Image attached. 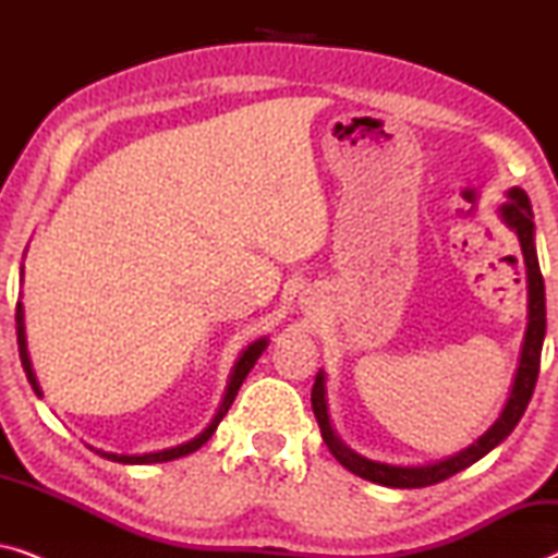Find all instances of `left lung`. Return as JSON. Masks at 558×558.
Segmentation results:
<instances>
[{
  "mask_svg": "<svg viewBox=\"0 0 558 558\" xmlns=\"http://www.w3.org/2000/svg\"><path fill=\"white\" fill-rule=\"evenodd\" d=\"M508 203H502L498 208V216L510 231L518 235L523 251V264H525V284H529V323H525V335L521 345V357H518V368L513 376V386L506 403H502L500 416L495 418L490 429L483 437H477L470 447L460 449L452 457L445 460L426 462V464H388L376 462L368 457L357 454L342 441L332 429L330 422V409H327V376L325 371L317 373L315 386H312V411L323 432L325 445L330 447L335 460L342 468L353 472V475L371 480L376 485L386 487H426L441 480L457 475V472L470 468L477 460H483L487 452H493L502 439H508V434L515 429L521 422L523 411L529 409V401L536 388L538 378V365H541V348H544L546 338V292H544V277H541V266L536 256V226H533V210L529 195L521 187H510Z\"/></svg>",
  "mask_w": 558,
  "mask_h": 558,
  "instance_id": "1",
  "label": "left lung"
}]
</instances>
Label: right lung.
<instances>
[{
  "label": "right lung",
  "mask_w": 558,
  "mask_h": 558,
  "mask_svg": "<svg viewBox=\"0 0 558 558\" xmlns=\"http://www.w3.org/2000/svg\"><path fill=\"white\" fill-rule=\"evenodd\" d=\"M25 277V266H20V279ZM14 323H17V345H20V361H22V368L27 373V380L29 386H33V391L40 396L43 399V388L37 384V376L33 371V361H29V353H27V332H25V307H22V302H17V315H14ZM269 345V338H258L254 342H248L246 348L241 350V355L235 357L233 368H231V376H228V384H226V391H223V399H220V407L216 411V416L210 418V424L205 426V429L193 437L190 441H182L178 447H167V449H159V452H144V454H117V452H104V449H94L96 454L106 457V460L111 462H121V464H155V462H170V460H178V457H185L190 452H195V449H201L205 441L213 437V432L218 429V424L223 422V416L228 414V409H231V403L235 399V393H239V388L246 376L254 368L258 357Z\"/></svg>",
  "instance_id": "right-lung-1"
}]
</instances>
